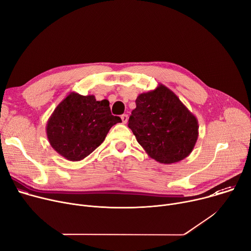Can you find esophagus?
Masks as SVG:
<instances>
[{"mask_svg":"<svg viewBox=\"0 0 251 251\" xmlns=\"http://www.w3.org/2000/svg\"><path fill=\"white\" fill-rule=\"evenodd\" d=\"M121 119H122L123 124H126L127 121H128V116H127V115H123V116L121 117Z\"/></svg>","mask_w":251,"mask_h":251,"instance_id":"1","label":"esophagus"}]
</instances>
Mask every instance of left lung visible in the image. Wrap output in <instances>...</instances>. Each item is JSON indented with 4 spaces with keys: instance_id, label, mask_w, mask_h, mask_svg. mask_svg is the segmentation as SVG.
<instances>
[{
    "instance_id": "8db88e82",
    "label": "left lung",
    "mask_w": 251,
    "mask_h": 251,
    "mask_svg": "<svg viewBox=\"0 0 251 251\" xmlns=\"http://www.w3.org/2000/svg\"><path fill=\"white\" fill-rule=\"evenodd\" d=\"M128 127L146 152L159 163L187 157L197 144L199 122L178 97L165 86L138 95Z\"/></svg>"
}]
</instances>
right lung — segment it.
<instances>
[{"label": "right lung", "mask_w": 251, "mask_h": 251, "mask_svg": "<svg viewBox=\"0 0 251 251\" xmlns=\"http://www.w3.org/2000/svg\"><path fill=\"white\" fill-rule=\"evenodd\" d=\"M118 123L122 120L111 115L107 100L99 101L94 95L72 92L52 111L46 131L55 151L68 160L78 161L100 146Z\"/></svg>", "instance_id": "1"}]
</instances>
